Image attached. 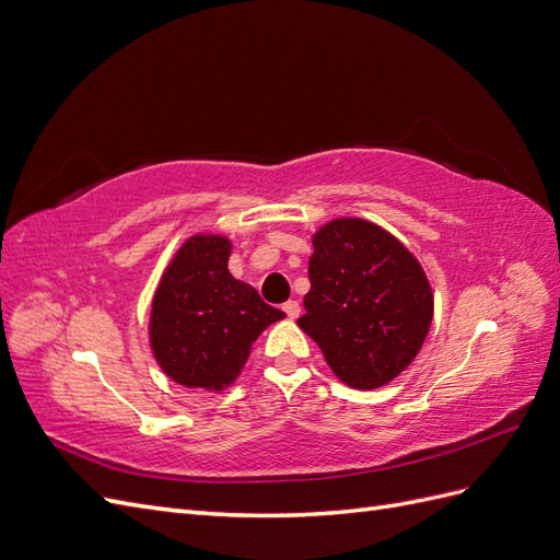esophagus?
Wrapping results in <instances>:
<instances>
[{
	"instance_id": "esophagus-1",
	"label": "esophagus",
	"mask_w": 560,
	"mask_h": 560,
	"mask_svg": "<svg viewBox=\"0 0 560 560\" xmlns=\"http://www.w3.org/2000/svg\"><path fill=\"white\" fill-rule=\"evenodd\" d=\"M282 311L287 313V317H292V319H296L299 315H301V306H299V301H287L284 306H282Z\"/></svg>"
}]
</instances>
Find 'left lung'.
<instances>
[{
	"label": "left lung",
	"mask_w": 560,
	"mask_h": 560,
	"mask_svg": "<svg viewBox=\"0 0 560 560\" xmlns=\"http://www.w3.org/2000/svg\"><path fill=\"white\" fill-rule=\"evenodd\" d=\"M313 247L299 327L346 385H387L430 331L434 296L425 270L395 235L366 219H334L313 235Z\"/></svg>",
	"instance_id": "8db88e82"
}]
</instances>
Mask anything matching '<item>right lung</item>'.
<instances>
[{"instance_id":"1","label":"right lung","mask_w":560,"mask_h":560,"mask_svg":"<svg viewBox=\"0 0 560 560\" xmlns=\"http://www.w3.org/2000/svg\"><path fill=\"white\" fill-rule=\"evenodd\" d=\"M231 241L191 235L159 282L151 301L149 341L159 366L184 387H229L243 371L252 343L284 313L254 287L229 273Z\"/></svg>"}]
</instances>
